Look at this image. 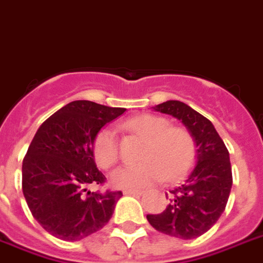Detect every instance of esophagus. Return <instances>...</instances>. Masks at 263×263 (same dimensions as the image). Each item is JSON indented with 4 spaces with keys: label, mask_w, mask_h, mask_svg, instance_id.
<instances>
[{
    "label": "esophagus",
    "mask_w": 263,
    "mask_h": 263,
    "mask_svg": "<svg viewBox=\"0 0 263 263\" xmlns=\"http://www.w3.org/2000/svg\"><path fill=\"white\" fill-rule=\"evenodd\" d=\"M142 193V191H136V189H128V191H124V194H127V196H140Z\"/></svg>",
    "instance_id": "obj_1"
}]
</instances>
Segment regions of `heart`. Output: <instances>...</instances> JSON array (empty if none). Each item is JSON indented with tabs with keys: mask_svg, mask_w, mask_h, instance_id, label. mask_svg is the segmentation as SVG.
<instances>
[{
	"mask_svg": "<svg viewBox=\"0 0 263 263\" xmlns=\"http://www.w3.org/2000/svg\"><path fill=\"white\" fill-rule=\"evenodd\" d=\"M123 128L144 139L138 165L113 170L110 182L120 189H140L165 178L176 180L191 168L196 157V144L185 128L170 127V121L155 115H140L128 119ZM93 157L104 168L115 165L119 158V143L112 128L100 129L93 140Z\"/></svg>",
	"mask_w": 263,
	"mask_h": 263,
	"instance_id": "heart-1",
	"label": "heart"
}]
</instances>
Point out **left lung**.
Here are the masks:
<instances>
[{
  "label": "left lung",
  "instance_id": "1",
  "mask_svg": "<svg viewBox=\"0 0 263 263\" xmlns=\"http://www.w3.org/2000/svg\"><path fill=\"white\" fill-rule=\"evenodd\" d=\"M180 120L196 143V165L180 186L166 193L168 205L162 213L147 215L157 231L180 239L205 234L219 220L232 186V170L227 147L211 121L177 100L154 106Z\"/></svg>",
  "mask_w": 263,
  "mask_h": 263
}]
</instances>
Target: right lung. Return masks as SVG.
I'll return each instance as SVG.
<instances>
[{"mask_svg":"<svg viewBox=\"0 0 263 263\" xmlns=\"http://www.w3.org/2000/svg\"><path fill=\"white\" fill-rule=\"evenodd\" d=\"M125 112L78 100L39 127L23 161V193L32 216L47 232L77 242L101 230L121 192H90L105 181L96 166L93 140L102 127Z\"/></svg>","mask_w":263,"mask_h":263,"instance_id":"1","label":"right lung"}]
</instances>
